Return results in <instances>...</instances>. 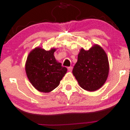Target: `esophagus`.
Instances as JSON below:
<instances>
[{
  "label": "esophagus",
  "mask_w": 130,
  "mask_h": 130,
  "mask_svg": "<svg viewBox=\"0 0 130 130\" xmlns=\"http://www.w3.org/2000/svg\"><path fill=\"white\" fill-rule=\"evenodd\" d=\"M68 70L69 72H71L72 70H73V67H68Z\"/></svg>",
  "instance_id": "34e87169"
}]
</instances>
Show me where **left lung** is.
<instances>
[{"mask_svg":"<svg viewBox=\"0 0 130 130\" xmlns=\"http://www.w3.org/2000/svg\"><path fill=\"white\" fill-rule=\"evenodd\" d=\"M109 72L107 55L101 46L95 44L89 50L80 49L73 74L80 86L88 91L101 88Z\"/></svg>","mask_w":130,"mask_h":130,"instance_id":"1","label":"left lung"}]
</instances>
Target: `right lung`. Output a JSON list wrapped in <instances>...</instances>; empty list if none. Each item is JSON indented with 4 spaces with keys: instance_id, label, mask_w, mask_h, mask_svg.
I'll list each match as a JSON object with an SVG mask.
<instances>
[{
    "instance_id": "obj_1",
    "label": "right lung",
    "mask_w": 130,
    "mask_h": 130,
    "mask_svg": "<svg viewBox=\"0 0 130 130\" xmlns=\"http://www.w3.org/2000/svg\"><path fill=\"white\" fill-rule=\"evenodd\" d=\"M56 48L47 51L37 47L29 53L25 64L27 78L37 91L48 93L59 85L67 68L56 60Z\"/></svg>"
}]
</instances>
